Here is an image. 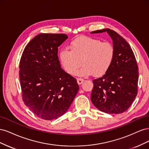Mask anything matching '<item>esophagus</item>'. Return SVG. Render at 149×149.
Returning a JSON list of instances; mask_svg holds the SVG:
<instances>
[{
  "label": "esophagus",
  "mask_w": 149,
  "mask_h": 149,
  "mask_svg": "<svg viewBox=\"0 0 149 149\" xmlns=\"http://www.w3.org/2000/svg\"><path fill=\"white\" fill-rule=\"evenodd\" d=\"M84 81V79L82 78H77V82L78 83V84H82Z\"/></svg>",
  "instance_id": "esophagus-1"
}]
</instances>
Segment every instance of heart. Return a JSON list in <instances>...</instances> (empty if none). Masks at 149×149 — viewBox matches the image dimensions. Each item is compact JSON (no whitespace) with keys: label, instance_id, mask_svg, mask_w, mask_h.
Segmentation results:
<instances>
[{"label":"heart","instance_id":"1","mask_svg":"<svg viewBox=\"0 0 149 149\" xmlns=\"http://www.w3.org/2000/svg\"><path fill=\"white\" fill-rule=\"evenodd\" d=\"M115 56V48L111 42L90 37H81L70 43V50L62 49L58 58L63 69L72 74L79 65L83 66L73 73L78 76L94 74L101 76L109 70Z\"/></svg>","mask_w":149,"mask_h":149}]
</instances>
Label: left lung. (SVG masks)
<instances>
[{"label": "left lung", "mask_w": 149, "mask_h": 149, "mask_svg": "<svg viewBox=\"0 0 149 149\" xmlns=\"http://www.w3.org/2000/svg\"><path fill=\"white\" fill-rule=\"evenodd\" d=\"M106 31L113 42L115 56L109 70L101 77L93 80L91 100L97 109L117 114L127 111L137 96L138 66L129 44L115 31L105 29L91 33Z\"/></svg>", "instance_id": "obj_1"}]
</instances>
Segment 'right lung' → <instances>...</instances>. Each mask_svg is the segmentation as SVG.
Instances as JSON below:
<instances>
[{"instance_id": "obj_1", "label": "right lung", "mask_w": 149, "mask_h": 149, "mask_svg": "<svg viewBox=\"0 0 149 149\" xmlns=\"http://www.w3.org/2000/svg\"><path fill=\"white\" fill-rule=\"evenodd\" d=\"M64 33H40L26 45L20 60L22 100L44 120L56 119L69 109L79 90L77 81L63 70L58 47Z\"/></svg>"}]
</instances>
